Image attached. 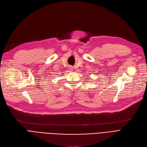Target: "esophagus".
<instances>
[{
  "label": "esophagus",
  "mask_w": 147,
  "mask_h": 147,
  "mask_svg": "<svg viewBox=\"0 0 147 147\" xmlns=\"http://www.w3.org/2000/svg\"><path fill=\"white\" fill-rule=\"evenodd\" d=\"M69 70H73V67L72 66H69Z\"/></svg>",
  "instance_id": "1"
}]
</instances>
